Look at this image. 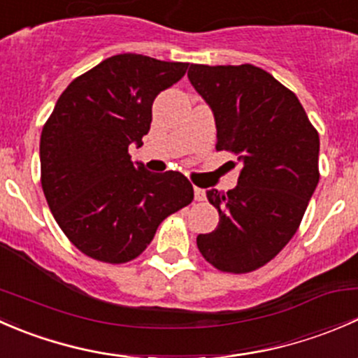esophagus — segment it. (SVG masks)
Segmentation results:
<instances>
[{"label": "esophagus", "mask_w": 358, "mask_h": 358, "mask_svg": "<svg viewBox=\"0 0 358 358\" xmlns=\"http://www.w3.org/2000/svg\"><path fill=\"white\" fill-rule=\"evenodd\" d=\"M194 197H196V201H204V197H206L204 189H199V187H196V189H194Z\"/></svg>", "instance_id": "obj_1"}]
</instances>
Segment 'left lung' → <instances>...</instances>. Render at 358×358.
<instances>
[{"label": "left lung", "mask_w": 358, "mask_h": 358, "mask_svg": "<svg viewBox=\"0 0 358 358\" xmlns=\"http://www.w3.org/2000/svg\"><path fill=\"white\" fill-rule=\"evenodd\" d=\"M187 76L215 115L216 149L243 166L236 189L206 192L220 223L197 236V248L222 272H251L301 223L319 183V133L298 96L263 69L192 64Z\"/></svg>", "instance_id": "obj_1"}]
</instances>
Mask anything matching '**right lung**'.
I'll use <instances>...</instances> for the list:
<instances>
[{
	"label": "right lung",
	"mask_w": 358,
	"mask_h": 358,
	"mask_svg": "<svg viewBox=\"0 0 358 358\" xmlns=\"http://www.w3.org/2000/svg\"><path fill=\"white\" fill-rule=\"evenodd\" d=\"M187 67L121 53L76 78L57 100L39 142L41 185L62 232L86 256L136 258L159 223L192 202L182 173H150L128 154L149 133L156 96Z\"/></svg>",
	"instance_id": "obj_1"
}]
</instances>
